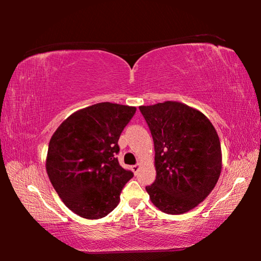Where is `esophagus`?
<instances>
[{
	"mask_svg": "<svg viewBox=\"0 0 261 261\" xmlns=\"http://www.w3.org/2000/svg\"><path fill=\"white\" fill-rule=\"evenodd\" d=\"M139 168H140V165H139V163H137V165H135V166H132V167H131V169H132V171H134V173L136 174L137 171L139 170Z\"/></svg>",
	"mask_w": 261,
	"mask_h": 261,
	"instance_id": "esophagus-1",
	"label": "esophagus"
}]
</instances>
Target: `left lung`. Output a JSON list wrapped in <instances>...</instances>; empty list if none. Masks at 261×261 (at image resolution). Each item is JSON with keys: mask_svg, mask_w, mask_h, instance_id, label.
Masks as SVG:
<instances>
[{"mask_svg": "<svg viewBox=\"0 0 261 261\" xmlns=\"http://www.w3.org/2000/svg\"><path fill=\"white\" fill-rule=\"evenodd\" d=\"M154 141L156 177L146 187L149 199L167 214H183L208 196L222 168L221 144L204 114L166 101L140 106Z\"/></svg>", "mask_w": 261, "mask_h": 261, "instance_id": "8db88e82", "label": "left lung"}]
</instances>
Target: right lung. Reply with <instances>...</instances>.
Returning <instances> with one entry per match:
<instances>
[{
  "instance_id": "1",
  "label": "right lung",
  "mask_w": 261,
  "mask_h": 261,
  "mask_svg": "<svg viewBox=\"0 0 261 261\" xmlns=\"http://www.w3.org/2000/svg\"><path fill=\"white\" fill-rule=\"evenodd\" d=\"M135 113L136 107L100 102L70 115L51 136L48 177L65 206L82 218L108 215L134 177L120 166L116 154L117 141Z\"/></svg>"
}]
</instances>
